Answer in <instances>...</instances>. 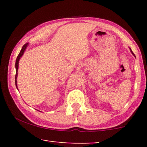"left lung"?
I'll return each mask as SVG.
<instances>
[{"label":"left lung","instance_id":"8db88e82","mask_svg":"<svg viewBox=\"0 0 147 147\" xmlns=\"http://www.w3.org/2000/svg\"><path fill=\"white\" fill-rule=\"evenodd\" d=\"M130 51H131V53H132V54H133V55H134L133 52H132V50H131V49H130Z\"/></svg>","mask_w":147,"mask_h":147}]
</instances>
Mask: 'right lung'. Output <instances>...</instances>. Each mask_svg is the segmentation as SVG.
<instances>
[{"label":"right lung","mask_w":147,"mask_h":147,"mask_svg":"<svg viewBox=\"0 0 147 147\" xmlns=\"http://www.w3.org/2000/svg\"><path fill=\"white\" fill-rule=\"evenodd\" d=\"M28 45V43H26L23 46V47H22V49L21 50V51H20V53L19 55H18L17 57V59H16V63H15V68H16V75H15V85H16V87L17 88V76H18V69H19V60L21 59V57L23 56L24 52H25L26 48H27ZM18 89V88H17Z\"/></svg>","instance_id":"add662e5"}]
</instances>
